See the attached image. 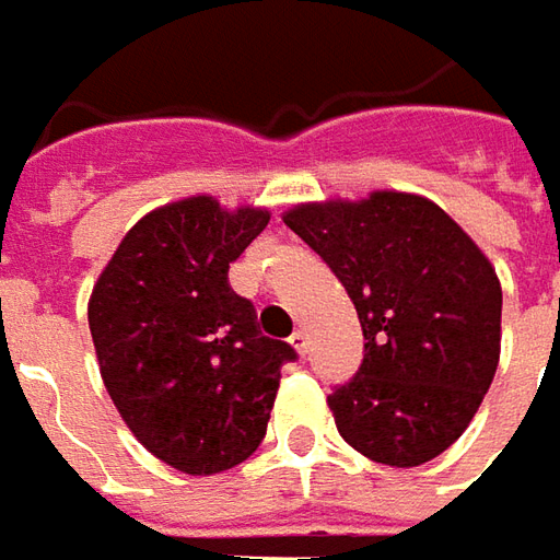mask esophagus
<instances>
[{
    "mask_svg": "<svg viewBox=\"0 0 560 560\" xmlns=\"http://www.w3.org/2000/svg\"><path fill=\"white\" fill-rule=\"evenodd\" d=\"M289 345L299 351V354H307V348H311V339H307V332L305 329H295L292 336H289Z\"/></svg>",
    "mask_w": 560,
    "mask_h": 560,
    "instance_id": "34e87169",
    "label": "esophagus"
}]
</instances>
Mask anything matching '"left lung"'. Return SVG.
Instances as JSON below:
<instances>
[{
	"label": "left lung",
	"instance_id": "8db88e82",
	"mask_svg": "<svg viewBox=\"0 0 560 560\" xmlns=\"http://www.w3.org/2000/svg\"><path fill=\"white\" fill-rule=\"evenodd\" d=\"M283 221L339 277L366 339L358 373L329 394L339 434L373 463H431L468 429L497 376L493 265L416 194L302 202Z\"/></svg>",
	"mask_w": 560,
	"mask_h": 560
}]
</instances>
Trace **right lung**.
<instances>
[{
  "label": "right lung",
  "instance_id": "1",
  "mask_svg": "<svg viewBox=\"0 0 560 560\" xmlns=\"http://www.w3.org/2000/svg\"><path fill=\"white\" fill-rule=\"evenodd\" d=\"M265 209L187 197L122 236L89 299L101 378L131 434L184 475L249 459L271 419L287 341L258 332L228 268L268 228Z\"/></svg>",
  "mask_w": 560,
  "mask_h": 560
}]
</instances>
